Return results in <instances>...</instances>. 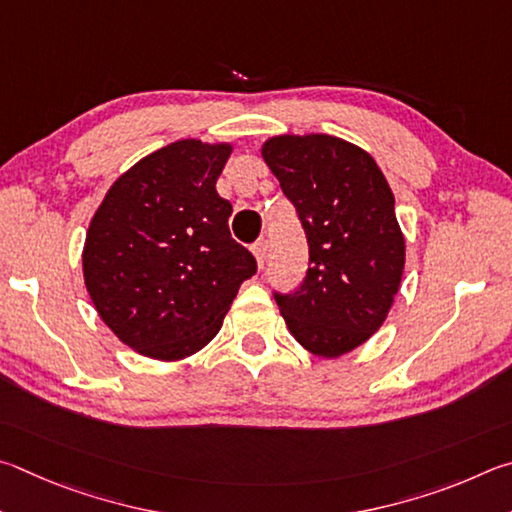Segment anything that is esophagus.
<instances>
[{"instance_id": "34e87169", "label": "esophagus", "mask_w": 512, "mask_h": 512, "mask_svg": "<svg viewBox=\"0 0 512 512\" xmlns=\"http://www.w3.org/2000/svg\"><path fill=\"white\" fill-rule=\"evenodd\" d=\"M251 254H254L258 267L265 265V258H267V240H258L251 245Z\"/></svg>"}]
</instances>
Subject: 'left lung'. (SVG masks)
Listing matches in <instances>:
<instances>
[{"label": "left lung", "instance_id": "obj_1", "mask_svg": "<svg viewBox=\"0 0 512 512\" xmlns=\"http://www.w3.org/2000/svg\"><path fill=\"white\" fill-rule=\"evenodd\" d=\"M261 155L310 247L301 288L276 303L308 353L335 360L378 333L400 290L405 236L391 186L369 152L333 134H276Z\"/></svg>", "mask_w": 512, "mask_h": 512}]
</instances>
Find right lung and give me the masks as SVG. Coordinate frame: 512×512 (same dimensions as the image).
<instances>
[{
  "label": "right lung",
  "mask_w": 512,
  "mask_h": 512,
  "mask_svg": "<svg viewBox=\"0 0 512 512\" xmlns=\"http://www.w3.org/2000/svg\"><path fill=\"white\" fill-rule=\"evenodd\" d=\"M233 143L179 139L116 179L89 222L83 276L98 317L134 353L195 355L222 328L256 261L231 238L215 182Z\"/></svg>",
  "instance_id": "1"
}]
</instances>
